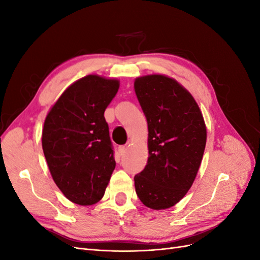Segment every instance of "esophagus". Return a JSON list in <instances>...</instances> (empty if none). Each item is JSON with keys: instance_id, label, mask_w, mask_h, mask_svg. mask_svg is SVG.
I'll return each mask as SVG.
<instances>
[{"instance_id": "1", "label": "esophagus", "mask_w": 260, "mask_h": 260, "mask_svg": "<svg viewBox=\"0 0 260 260\" xmlns=\"http://www.w3.org/2000/svg\"><path fill=\"white\" fill-rule=\"evenodd\" d=\"M125 151H127V146H119V147H118V152H119L120 155H123L125 153Z\"/></svg>"}]
</instances>
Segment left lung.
Wrapping results in <instances>:
<instances>
[{
	"instance_id": "8db88e82",
	"label": "left lung",
	"mask_w": 260,
	"mask_h": 260,
	"mask_svg": "<svg viewBox=\"0 0 260 260\" xmlns=\"http://www.w3.org/2000/svg\"><path fill=\"white\" fill-rule=\"evenodd\" d=\"M135 91L148 129V159L135 177L136 192L146 207L167 209L184 198L198 175L206 124L192 94L174 78L138 77Z\"/></svg>"
}]
</instances>
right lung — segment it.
I'll list each match as a JSON object with an SVG mask.
<instances>
[{"label": "right lung", "instance_id": "right-lung-1", "mask_svg": "<svg viewBox=\"0 0 260 260\" xmlns=\"http://www.w3.org/2000/svg\"><path fill=\"white\" fill-rule=\"evenodd\" d=\"M119 84L113 78L85 76L61 93L45 117L42 148L51 176L78 205L101 201L116 167L104 112Z\"/></svg>", "mask_w": 260, "mask_h": 260}]
</instances>
